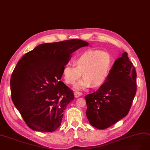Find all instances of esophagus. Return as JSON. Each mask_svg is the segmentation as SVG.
I'll use <instances>...</instances> for the list:
<instances>
[{
	"mask_svg": "<svg viewBox=\"0 0 150 150\" xmlns=\"http://www.w3.org/2000/svg\"><path fill=\"white\" fill-rule=\"evenodd\" d=\"M81 95H82V93H80V92L75 91V92L74 93V96H75V98H78V97H79V96H81Z\"/></svg>",
	"mask_w": 150,
	"mask_h": 150,
	"instance_id": "1",
	"label": "esophagus"
}]
</instances>
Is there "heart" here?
<instances>
[{"mask_svg": "<svg viewBox=\"0 0 150 150\" xmlns=\"http://www.w3.org/2000/svg\"><path fill=\"white\" fill-rule=\"evenodd\" d=\"M74 65H67L63 76L67 83L74 84L81 75L83 78L74 86L76 90L98 87L106 81L113 65V57L108 52L89 50L80 54L74 60Z\"/></svg>", "mask_w": 150, "mask_h": 150, "instance_id": "obj_1", "label": "heart"}]
</instances>
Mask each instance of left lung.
<instances>
[{
	"instance_id": "left-lung-1",
	"label": "left lung",
	"mask_w": 150,
	"mask_h": 150,
	"mask_svg": "<svg viewBox=\"0 0 150 150\" xmlns=\"http://www.w3.org/2000/svg\"><path fill=\"white\" fill-rule=\"evenodd\" d=\"M137 74L128 54L116 59L108 78L96 91L85 96L86 117L98 129H105L128 114L137 91Z\"/></svg>"
}]
</instances>
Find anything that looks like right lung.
<instances>
[{
  "label": "right lung",
  "mask_w": 150,
  "mask_h": 150,
  "mask_svg": "<svg viewBox=\"0 0 150 150\" xmlns=\"http://www.w3.org/2000/svg\"><path fill=\"white\" fill-rule=\"evenodd\" d=\"M88 42L78 39L42 44L25 54L10 79L12 99L30 129L52 132L60 125L73 91L60 81L71 54Z\"/></svg>",
  "instance_id": "add662e5"
}]
</instances>
